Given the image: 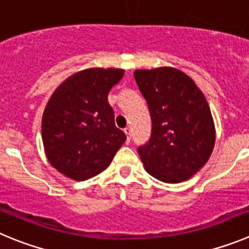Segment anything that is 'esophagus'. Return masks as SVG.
<instances>
[{"label": "esophagus", "instance_id": "obj_1", "mask_svg": "<svg viewBox=\"0 0 249 249\" xmlns=\"http://www.w3.org/2000/svg\"><path fill=\"white\" fill-rule=\"evenodd\" d=\"M124 133L127 135L126 144H129V142H130V129H129V127H125V129H124Z\"/></svg>", "mask_w": 249, "mask_h": 249}]
</instances>
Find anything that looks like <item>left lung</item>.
Segmentation results:
<instances>
[{"label":"left lung","mask_w":249,"mask_h":249,"mask_svg":"<svg viewBox=\"0 0 249 249\" xmlns=\"http://www.w3.org/2000/svg\"><path fill=\"white\" fill-rule=\"evenodd\" d=\"M135 82L151 115V136L138 147L145 170L167 183L189 180L207 162L214 125L202 91L175 68L139 69Z\"/></svg>","instance_id":"1"}]
</instances>
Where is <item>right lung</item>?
I'll return each instance as SVG.
<instances>
[{"instance_id": "right-lung-1", "label": "right lung", "mask_w": 249, "mask_h": 249, "mask_svg": "<svg viewBox=\"0 0 249 249\" xmlns=\"http://www.w3.org/2000/svg\"><path fill=\"white\" fill-rule=\"evenodd\" d=\"M123 75V69L82 71L49 99L42 119L44 150L52 166L67 178L84 181L104 171L126 140L108 102Z\"/></svg>"}]
</instances>
